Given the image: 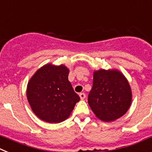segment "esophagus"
<instances>
[{"label":"esophagus","instance_id":"34e87169","mask_svg":"<svg viewBox=\"0 0 152 152\" xmlns=\"http://www.w3.org/2000/svg\"><path fill=\"white\" fill-rule=\"evenodd\" d=\"M80 97L81 99H84L86 98V94L83 93V92H82V93H80Z\"/></svg>","mask_w":152,"mask_h":152}]
</instances>
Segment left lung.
Instances as JSON below:
<instances>
[{"label": "left lung", "instance_id": "1", "mask_svg": "<svg viewBox=\"0 0 152 152\" xmlns=\"http://www.w3.org/2000/svg\"><path fill=\"white\" fill-rule=\"evenodd\" d=\"M132 99L131 86L122 72L116 69L94 71L88 103L97 118L107 122L118 119L127 113Z\"/></svg>", "mask_w": 152, "mask_h": 152}]
</instances>
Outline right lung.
<instances>
[{
	"mask_svg": "<svg viewBox=\"0 0 152 152\" xmlns=\"http://www.w3.org/2000/svg\"><path fill=\"white\" fill-rule=\"evenodd\" d=\"M65 65L47 63L37 69L27 87V97L38 118L49 123H59L69 117L80 96L68 80Z\"/></svg>",
	"mask_w": 152,
	"mask_h": 152,
	"instance_id": "1",
	"label": "right lung"
}]
</instances>
